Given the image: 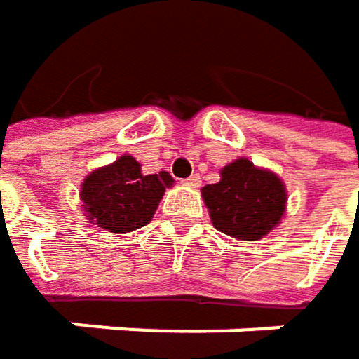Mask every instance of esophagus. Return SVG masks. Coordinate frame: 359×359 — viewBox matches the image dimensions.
Here are the masks:
<instances>
[{
    "mask_svg": "<svg viewBox=\"0 0 359 359\" xmlns=\"http://www.w3.org/2000/svg\"><path fill=\"white\" fill-rule=\"evenodd\" d=\"M182 182H184L187 187H193V189H195V187H199V184H201V179H199V175H191L189 179H184Z\"/></svg>",
    "mask_w": 359,
    "mask_h": 359,
    "instance_id": "34e87169",
    "label": "esophagus"
}]
</instances>
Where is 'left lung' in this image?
<instances>
[{
	"instance_id": "8db88e82",
	"label": "left lung",
	"mask_w": 359,
	"mask_h": 359,
	"mask_svg": "<svg viewBox=\"0 0 359 359\" xmlns=\"http://www.w3.org/2000/svg\"><path fill=\"white\" fill-rule=\"evenodd\" d=\"M214 229L239 239L257 241L283 218L287 189L274 172L239 158L220 170V180L201 189Z\"/></svg>"
}]
</instances>
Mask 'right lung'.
<instances>
[{
  "label": "right lung",
  "instance_id": "obj_1",
  "mask_svg": "<svg viewBox=\"0 0 359 359\" xmlns=\"http://www.w3.org/2000/svg\"><path fill=\"white\" fill-rule=\"evenodd\" d=\"M172 182L168 172L143 175L133 156H120L114 164L93 170L83 180L81 199L89 222L124 235L149 224Z\"/></svg>",
  "mask_w": 359,
  "mask_h": 359
}]
</instances>
